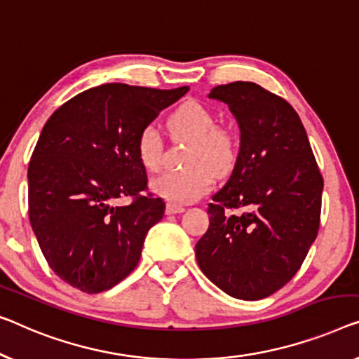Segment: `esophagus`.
Returning a JSON list of instances; mask_svg holds the SVG:
<instances>
[{"mask_svg":"<svg viewBox=\"0 0 359 359\" xmlns=\"http://www.w3.org/2000/svg\"><path fill=\"white\" fill-rule=\"evenodd\" d=\"M184 211H185V208L180 205H175V203H168V206H165V212L168 214H180Z\"/></svg>","mask_w":359,"mask_h":359,"instance_id":"1","label":"esophagus"}]
</instances>
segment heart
I'll return each mask as SVG.
<instances>
[{
  "label": "heart",
  "mask_w": 359,
  "mask_h": 359,
  "mask_svg": "<svg viewBox=\"0 0 359 359\" xmlns=\"http://www.w3.org/2000/svg\"><path fill=\"white\" fill-rule=\"evenodd\" d=\"M174 135L191 140L187 164L151 180V190L169 203L189 205L212 189L216 172L226 174L238 158V142L227 127L216 126L212 112L196 101L179 106L169 117ZM137 154L148 170H158L163 161V140L158 128L147 126L137 138Z\"/></svg>",
  "instance_id": "obj_1"
}]
</instances>
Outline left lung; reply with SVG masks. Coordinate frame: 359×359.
<instances>
[{
  "label": "left lung",
  "instance_id": "left-lung-1",
  "mask_svg": "<svg viewBox=\"0 0 359 359\" xmlns=\"http://www.w3.org/2000/svg\"><path fill=\"white\" fill-rule=\"evenodd\" d=\"M208 96L237 119L240 149L231 179L208 206L196 261L227 295L261 299L290 282L316 240L324 180L285 100L253 82L217 85Z\"/></svg>",
  "mask_w": 359,
  "mask_h": 359
}]
</instances>
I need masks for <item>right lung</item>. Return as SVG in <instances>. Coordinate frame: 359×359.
Instances as JSON below:
<instances>
[{"label": "right lung", "instance_id": "1", "mask_svg": "<svg viewBox=\"0 0 359 359\" xmlns=\"http://www.w3.org/2000/svg\"><path fill=\"white\" fill-rule=\"evenodd\" d=\"M189 87L104 83L53 112L29 163V217L55 274L85 293L109 290L135 269L164 216L148 190L137 138ZM132 196L127 207L117 197Z\"/></svg>", "mask_w": 359, "mask_h": 359}]
</instances>
